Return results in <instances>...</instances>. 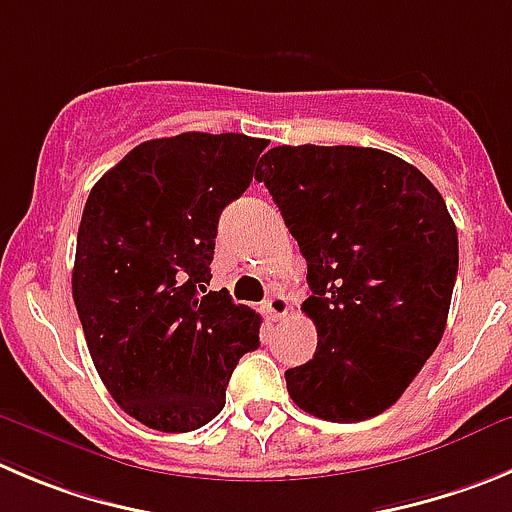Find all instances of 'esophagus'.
<instances>
[{
  "mask_svg": "<svg viewBox=\"0 0 512 512\" xmlns=\"http://www.w3.org/2000/svg\"><path fill=\"white\" fill-rule=\"evenodd\" d=\"M262 310H265L267 318L278 321V318H283V315L288 313L290 303H288V298H285L283 293H270L265 298V303H262Z\"/></svg>",
  "mask_w": 512,
  "mask_h": 512,
  "instance_id": "esophagus-1",
  "label": "esophagus"
}]
</instances>
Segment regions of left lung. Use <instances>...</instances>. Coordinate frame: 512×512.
I'll return each mask as SVG.
<instances>
[{
    "mask_svg": "<svg viewBox=\"0 0 512 512\" xmlns=\"http://www.w3.org/2000/svg\"><path fill=\"white\" fill-rule=\"evenodd\" d=\"M308 262L303 303L318 348L285 371L290 399L328 422L389 409L442 341L457 229L442 194L404 159L361 146H275L260 159Z\"/></svg>",
    "mask_w": 512,
    "mask_h": 512,
    "instance_id": "left-lung-1",
    "label": "left lung"
}]
</instances>
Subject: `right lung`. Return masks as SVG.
<instances>
[{
  "mask_svg": "<svg viewBox=\"0 0 512 512\" xmlns=\"http://www.w3.org/2000/svg\"><path fill=\"white\" fill-rule=\"evenodd\" d=\"M242 133H179L128 151L90 189L73 300L95 371L128 417L191 432L224 407L262 318L207 293L219 214L265 151Z\"/></svg>",
  "mask_w": 512,
  "mask_h": 512,
  "instance_id": "1",
  "label": "right lung"
}]
</instances>
